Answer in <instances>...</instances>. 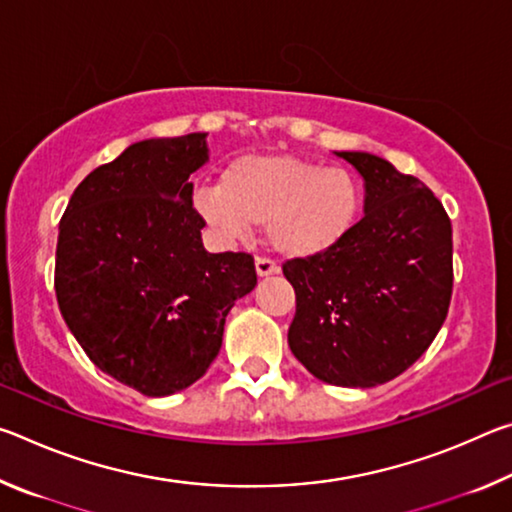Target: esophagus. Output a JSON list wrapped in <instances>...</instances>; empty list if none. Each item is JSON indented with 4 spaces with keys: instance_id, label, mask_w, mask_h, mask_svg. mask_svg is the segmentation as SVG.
<instances>
[{
    "instance_id": "esophagus-1",
    "label": "esophagus",
    "mask_w": 512,
    "mask_h": 512,
    "mask_svg": "<svg viewBox=\"0 0 512 512\" xmlns=\"http://www.w3.org/2000/svg\"><path fill=\"white\" fill-rule=\"evenodd\" d=\"M255 271L259 277H268V275H275L280 268H277V264L273 262V259L268 257H257L255 259Z\"/></svg>"
}]
</instances>
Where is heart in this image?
<instances>
[{"label":"heart","instance_id":"b5f03b06","mask_svg":"<svg viewBox=\"0 0 512 512\" xmlns=\"http://www.w3.org/2000/svg\"><path fill=\"white\" fill-rule=\"evenodd\" d=\"M361 201L359 180L348 169L296 155H246L223 171L221 185L198 189L192 207L221 239H239L266 223L277 253L305 259L343 244Z\"/></svg>","mask_w":512,"mask_h":512}]
</instances>
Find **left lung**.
I'll return each mask as SVG.
<instances>
[{
	"mask_svg": "<svg viewBox=\"0 0 512 512\" xmlns=\"http://www.w3.org/2000/svg\"><path fill=\"white\" fill-rule=\"evenodd\" d=\"M363 178V219L323 255L289 259V348L316 379L372 388L413 366L452 300V223L418 178L363 151H339Z\"/></svg>",
	"mask_w": 512,
	"mask_h": 512,
	"instance_id": "obj_1",
	"label": "left lung"
}]
</instances>
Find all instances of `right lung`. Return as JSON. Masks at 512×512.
Returning a JSON list of instances; mask_svg holds the SVG:
<instances>
[{"label": "right lung", "instance_id": "1", "mask_svg": "<svg viewBox=\"0 0 512 512\" xmlns=\"http://www.w3.org/2000/svg\"><path fill=\"white\" fill-rule=\"evenodd\" d=\"M207 133L128 146L74 189L58 225L56 298L90 361L142 395L185 391L223 343L225 316L255 289L248 253H207L189 176Z\"/></svg>", "mask_w": 512, "mask_h": 512}]
</instances>
